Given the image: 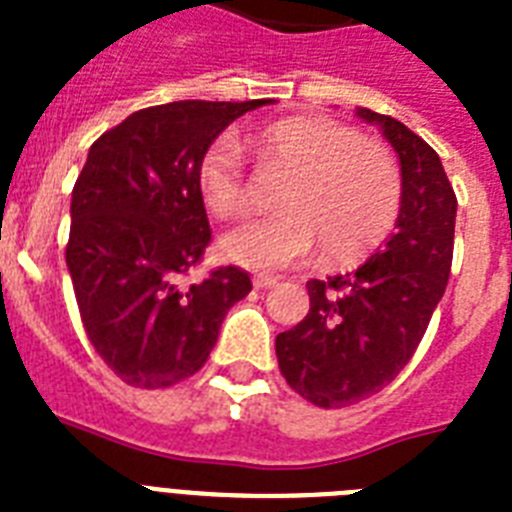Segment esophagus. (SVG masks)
Instances as JSON below:
<instances>
[{
    "label": "esophagus",
    "instance_id": "obj_1",
    "mask_svg": "<svg viewBox=\"0 0 512 512\" xmlns=\"http://www.w3.org/2000/svg\"><path fill=\"white\" fill-rule=\"evenodd\" d=\"M252 284H255V289H271L279 284V279H276V276H268V273H255V276H252Z\"/></svg>",
    "mask_w": 512,
    "mask_h": 512
}]
</instances>
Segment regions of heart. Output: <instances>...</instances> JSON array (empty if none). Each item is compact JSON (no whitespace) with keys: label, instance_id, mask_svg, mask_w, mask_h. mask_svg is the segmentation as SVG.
<instances>
[{"label":"heart","instance_id":"1","mask_svg":"<svg viewBox=\"0 0 512 512\" xmlns=\"http://www.w3.org/2000/svg\"><path fill=\"white\" fill-rule=\"evenodd\" d=\"M263 162L289 167L268 217H247L220 239L228 260L281 271L324 247L332 263H358L388 239L401 212V172L374 140L321 116H292L247 138ZM201 201L217 217L239 215L249 199L247 162L231 135L204 148L196 164Z\"/></svg>","mask_w":512,"mask_h":512}]
</instances>
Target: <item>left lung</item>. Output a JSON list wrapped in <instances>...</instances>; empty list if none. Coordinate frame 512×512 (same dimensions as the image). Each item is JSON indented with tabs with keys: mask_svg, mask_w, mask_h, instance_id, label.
Here are the masks:
<instances>
[{
	"mask_svg": "<svg viewBox=\"0 0 512 512\" xmlns=\"http://www.w3.org/2000/svg\"><path fill=\"white\" fill-rule=\"evenodd\" d=\"M380 124L401 159L398 231L356 273L311 279V311L276 337L284 380L324 409L380 393L409 364L444 297L454 255L457 196L433 148L393 116L356 111Z\"/></svg>",
	"mask_w": 512,
	"mask_h": 512,
	"instance_id": "1",
	"label": "left lung"
}]
</instances>
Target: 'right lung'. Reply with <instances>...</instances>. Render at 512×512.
Returning <instances> with one entry per match:
<instances>
[{
  "mask_svg": "<svg viewBox=\"0 0 512 512\" xmlns=\"http://www.w3.org/2000/svg\"><path fill=\"white\" fill-rule=\"evenodd\" d=\"M268 100H177L135 111L92 143L71 196L66 265L84 332L135 388H170L196 374L233 303L252 292L236 265L183 276L212 231L196 164L220 132Z\"/></svg>",
  "mask_w": 512,
  "mask_h": 512,
  "instance_id": "obj_1",
  "label": "right lung"
}]
</instances>
